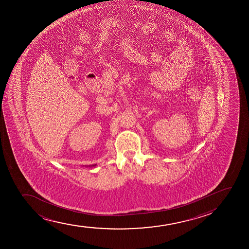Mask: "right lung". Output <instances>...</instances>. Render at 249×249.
I'll use <instances>...</instances> for the list:
<instances>
[{
	"label": "right lung",
	"mask_w": 249,
	"mask_h": 249,
	"mask_svg": "<svg viewBox=\"0 0 249 249\" xmlns=\"http://www.w3.org/2000/svg\"><path fill=\"white\" fill-rule=\"evenodd\" d=\"M94 166H96V164H94V165H89L88 167H94Z\"/></svg>",
	"instance_id": "right-lung-1"
}]
</instances>
